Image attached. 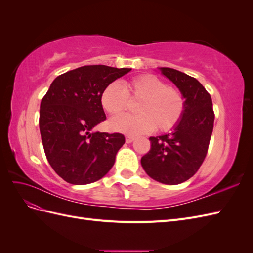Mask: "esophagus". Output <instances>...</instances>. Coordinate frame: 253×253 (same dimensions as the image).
<instances>
[{
  "instance_id": "esophagus-1",
  "label": "esophagus",
  "mask_w": 253,
  "mask_h": 253,
  "mask_svg": "<svg viewBox=\"0 0 253 253\" xmlns=\"http://www.w3.org/2000/svg\"><path fill=\"white\" fill-rule=\"evenodd\" d=\"M134 139H135L134 136H129V135L126 136V143H131Z\"/></svg>"
}]
</instances>
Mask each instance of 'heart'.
<instances>
[{"instance_id": "b5f03b06", "label": "heart", "mask_w": 253, "mask_h": 253, "mask_svg": "<svg viewBox=\"0 0 253 253\" xmlns=\"http://www.w3.org/2000/svg\"><path fill=\"white\" fill-rule=\"evenodd\" d=\"M129 100L139 101L138 115L122 116L111 121V126L127 134L147 133L156 128L168 132L180 121L185 111L181 91L152 74L137 76L125 82H112L101 94V105L111 116H119L127 109Z\"/></svg>"}]
</instances>
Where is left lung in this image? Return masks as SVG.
Listing matches in <instances>:
<instances>
[{
	"instance_id": "1",
	"label": "left lung",
	"mask_w": 253,
	"mask_h": 253,
	"mask_svg": "<svg viewBox=\"0 0 253 253\" xmlns=\"http://www.w3.org/2000/svg\"><path fill=\"white\" fill-rule=\"evenodd\" d=\"M160 71L181 91L185 111L174 131L150 137L151 149L141 157V166L154 180L178 185L198 171L208 152L214 124L212 99L191 76L170 67Z\"/></svg>"
}]
</instances>
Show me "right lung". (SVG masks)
<instances>
[{
    "mask_svg": "<svg viewBox=\"0 0 253 253\" xmlns=\"http://www.w3.org/2000/svg\"><path fill=\"white\" fill-rule=\"evenodd\" d=\"M131 68L85 65L52 81L40 105L39 126L45 155L55 172L73 185L102 178L114 166L126 138L93 132L106 119L101 94Z\"/></svg>",
    "mask_w": 253,
    "mask_h": 253,
    "instance_id": "obj_1",
    "label": "right lung"
}]
</instances>
